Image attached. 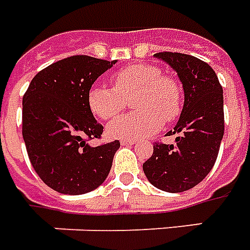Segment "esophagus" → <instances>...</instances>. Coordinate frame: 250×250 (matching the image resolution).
Here are the masks:
<instances>
[{"instance_id": "34e87169", "label": "esophagus", "mask_w": 250, "mask_h": 250, "mask_svg": "<svg viewBox=\"0 0 250 250\" xmlns=\"http://www.w3.org/2000/svg\"><path fill=\"white\" fill-rule=\"evenodd\" d=\"M120 144H121L122 146H129V145H133L134 141L133 140H121Z\"/></svg>"}]
</instances>
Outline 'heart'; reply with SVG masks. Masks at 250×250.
<instances>
[{"label": "heart", "instance_id": "obj_1", "mask_svg": "<svg viewBox=\"0 0 250 250\" xmlns=\"http://www.w3.org/2000/svg\"><path fill=\"white\" fill-rule=\"evenodd\" d=\"M113 87L94 83L87 91V106L100 120L118 116L126 98L136 94L133 111L109 124L106 129L113 139L134 140L150 136L164 121H173L182 111V88L172 78L150 64H130L111 77Z\"/></svg>", "mask_w": 250, "mask_h": 250}]
</instances>
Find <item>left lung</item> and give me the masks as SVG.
<instances>
[{
  "label": "left lung",
  "mask_w": 250,
  "mask_h": 250,
  "mask_svg": "<svg viewBox=\"0 0 250 250\" xmlns=\"http://www.w3.org/2000/svg\"><path fill=\"white\" fill-rule=\"evenodd\" d=\"M183 84L185 105L171 134L175 144H153L152 156L143 164L150 185L167 192L195 187L211 171L224 137V90L210 65L195 56L159 52Z\"/></svg>",
  "instance_id": "1"
}]
</instances>
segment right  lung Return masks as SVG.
<instances>
[{"mask_svg":"<svg viewBox=\"0 0 250 250\" xmlns=\"http://www.w3.org/2000/svg\"><path fill=\"white\" fill-rule=\"evenodd\" d=\"M116 64L75 55L37 72L22 98V137L32 167L60 194L81 195L100 187L110 172L120 141L91 146L104 126L87 106L97 78Z\"/></svg>","mask_w":250,"mask_h":250,"instance_id":"add662e5","label":"right lung"}]
</instances>
